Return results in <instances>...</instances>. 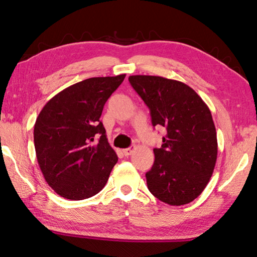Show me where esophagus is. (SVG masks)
I'll return each instance as SVG.
<instances>
[{
  "mask_svg": "<svg viewBox=\"0 0 257 257\" xmlns=\"http://www.w3.org/2000/svg\"><path fill=\"white\" fill-rule=\"evenodd\" d=\"M134 150H135V147H128V149H124V150L122 151V153H123L124 156H129V155L133 154Z\"/></svg>",
  "mask_w": 257,
  "mask_h": 257,
  "instance_id": "esophagus-1",
  "label": "esophagus"
}]
</instances>
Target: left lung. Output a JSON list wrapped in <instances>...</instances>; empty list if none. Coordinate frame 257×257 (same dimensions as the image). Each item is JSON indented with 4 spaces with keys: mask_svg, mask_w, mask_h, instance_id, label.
Returning <instances> with one entry per match:
<instances>
[{
    "mask_svg": "<svg viewBox=\"0 0 257 257\" xmlns=\"http://www.w3.org/2000/svg\"><path fill=\"white\" fill-rule=\"evenodd\" d=\"M133 88L150 108L152 124L167 135L154 149L146 172L149 190L169 205L197 198L211 179L217 158L215 125L208 106L189 86L159 76H130Z\"/></svg>",
    "mask_w": 257,
    "mask_h": 257,
    "instance_id": "1",
    "label": "left lung"
}]
</instances>
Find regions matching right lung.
Returning <instances> with one entry per match:
<instances>
[{
    "instance_id": "1",
    "label": "right lung",
    "mask_w": 257,
    "mask_h": 257,
    "mask_svg": "<svg viewBox=\"0 0 257 257\" xmlns=\"http://www.w3.org/2000/svg\"><path fill=\"white\" fill-rule=\"evenodd\" d=\"M124 77L77 82L52 97L38 114L34 127L37 161L46 182L61 197L81 201L106 185L118 156L99 118Z\"/></svg>"
}]
</instances>
